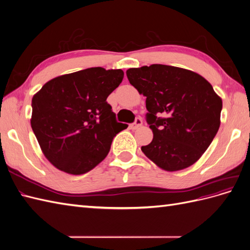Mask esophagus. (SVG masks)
Here are the masks:
<instances>
[{
    "label": "esophagus",
    "instance_id": "esophagus-1",
    "mask_svg": "<svg viewBox=\"0 0 250 250\" xmlns=\"http://www.w3.org/2000/svg\"><path fill=\"white\" fill-rule=\"evenodd\" d=\"M142 124H143L142 120H141V119H137V120H135L134 123H132V124L129 125V127H130V129H133V130H134V129H138L139 127H141Z\"/></svg>",
    "mask_w": 250,
    "mask_h": 250
}]
</instances>
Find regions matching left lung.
<instances>
[{"mask_svg":"<svg viewBox=\"0 0 250 250\" xmlns=\"http://www.w3.org/2000/svg\"><path fill=\"white\" fill-rule=\"evenodd\" d=\"M130 84L146 97L147 122L153 132L142 151L165 171L195 164L220 127L222 99L199 74L181 67L151 64L127 70Z\"/></svg>","mask_w":250,"mask_h":250,"instance_id":"obj_1","label":"left lung"}]
</instances>
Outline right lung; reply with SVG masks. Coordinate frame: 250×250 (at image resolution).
<instances>
[{
  "label": "right lung",
  "mask_w": 250,
  "mask_h": 250,
  "mask_svg": "<svg viewBox=\"0 0 250 250\" xmlns=\"http://www.w3.org/2000/svg\"><path fill=\"white\" fill-rule=\"evenodd\" d=\"M124 77L103 67L53 78L32 98V130L47 160L60 171L81 175L107 156L118 123L107 97Z\"/></svg>",
  "instance_id": "right-lung-1"
}]
</instances>
